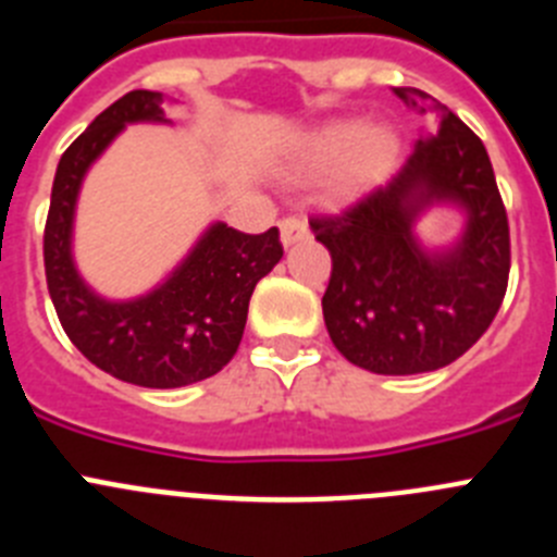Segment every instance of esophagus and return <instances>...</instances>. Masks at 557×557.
<instances>
[{"label": "esophagus", "mask_w": 557, "mask_h": 557, "mask_svg": "<svg viewBox=\"0 0 557 557\" xmlns=\"http://www.w3.org/2000/svg\"><path fill=\"white\" fill-rule=\"evenodd\" d=\"M278 228H282L284 248H289V245H295V243H301L304 236L309 234V225L304 223L301 218H284L282 223H278Z\"/></svg>", "instance_id": "obj_1"}]
</instances>
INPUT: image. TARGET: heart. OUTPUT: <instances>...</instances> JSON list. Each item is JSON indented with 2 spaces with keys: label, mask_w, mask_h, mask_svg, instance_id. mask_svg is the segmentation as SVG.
Segmentation results:
<instances>
[{
  "label": "heart",
  "mask_w": 557,
  "mask_h": 557,
  "mask_svg": "<svg viewBox=\"0 0 557 557\" xmlns=\"http://www.w3.org/2000/svg\"><path fill=\"white\" fill-rule=\"evenodd\" d=\"M401 150L396 131L359 120H334L314 127L298 156V172L318 178L332 172L334 198H354L393 170Z\"/></svg>",
  "instance_id": "1"
}]
</instances>
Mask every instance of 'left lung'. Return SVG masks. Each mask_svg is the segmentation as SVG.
<instances>
[{"label": "left lung", "mask_w": 557, "mask_h": 557, "mask_svg": "<svg viewBox=\"0 0 557 557\" xmlns=\"http://www.w3.org/2000/svg\"><path fill=\"white\" fill-rule=\"evenodd\" d=\"M393 91L412 111L435 113V125L385 186L309 225L332 253L323 321L334 348L371 373L410 376L455 362L491 326L508 289L510 231L480 136L426 91ZM435 205L463 214L446 249H426L414 234Z\"/></svg>", "instance_id": "8db88e82"}]
</instances>
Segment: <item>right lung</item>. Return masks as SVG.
Wrapping results in <instances>:
<instances>
[{
    "label": "right lung",
    "instance_id": "add662e5",
    "mask_svg": "<svg viewBox=\"0 0 557 557\" xmlns=\"http://www.w3.org/2000/svg\"><path fill=\"white\" fill-rule=\"evenodd\" d=\"M170 122L161 91H127L58 161L44 228L49 298L63 332L100 371L139 387H184L214 376L239 348L259 278L284 256L278 228L243 234L211 223L178 268L150 293L111 301L83 282L72 253L86 172L127 125Z\"/></svg>",
    "mask_w": 557,
    "mask_h": 557
}]
</instances>
